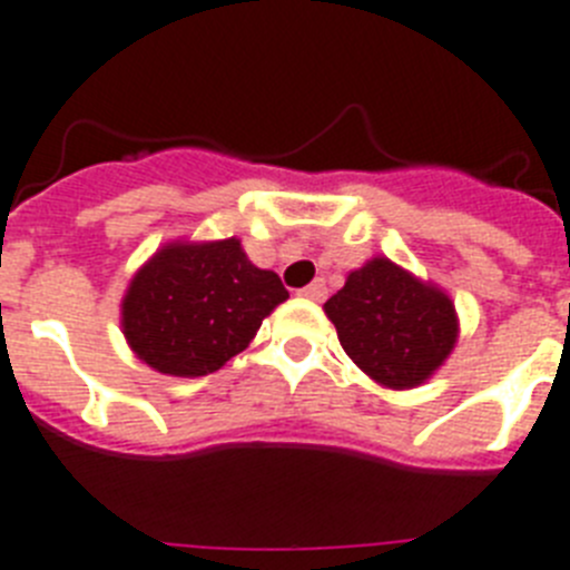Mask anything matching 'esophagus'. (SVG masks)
Returning <instances> with one entry per match:
<instances>
[{"label": "esophagus", "mask_w": 570, "mask_h": 570, "mask_svg": "<svg viewBox=\"0 0 570 570\" xmlns=\"http://www.w3.org/2000/svg\"><path fill=\"white\" fill-rule=\"evenodd\" d=\"M325 294H328V291H325V282L323 279L311 282V285H305V288L299 291V296H303V299H311V303H323Z\"/></svg>", "instance_id": "obj_1"}]
</instances>
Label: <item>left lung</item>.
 Wrapping results in <instances>:
<instances>
[{"label":"left lung","mask_w":570,"mask_h":570,"mask_svg":"<svg viewBox=\"0 0 570 570\" xmlns=\"http://www.w3.org/2000/svg\"><path fill=\"white\" fill-rule=\"evenodd\" d=\"M325 314L345 354L389 389L421 386L459 340L450 296L381 256L348 274Z\"/></svg>","instance_id":"obj_1"}]
</instances>
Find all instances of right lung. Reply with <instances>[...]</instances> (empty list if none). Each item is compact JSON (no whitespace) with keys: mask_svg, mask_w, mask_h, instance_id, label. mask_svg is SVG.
<instances>
[{"mask_svg":"<svg viewBox=\"0 0 570 570\" xmlns=\"http://www.w3.org/2000/svg\"><path fill=\"white\" fill-rule=\"evenodd\" d=\"M288 291L238 238L169 242L140 267L120 305L132 352L160 374L202 377L245 352Z\"/></svg>","mask_w":570,"mask_h":570,"instance_id":"add662e5","label":"right lung"}]
</instances>
